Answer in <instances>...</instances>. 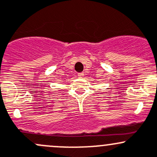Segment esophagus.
<instances>
[{
	"instance_id": "34e87169",
	"label": "esophagus",
	"mask_w": 157,
	"mask_h": 157,
	"mask_svg": "<svg viewBox=\"0 0 157 157\" xmlns=\"http://www.w3.org/2000/svg\"><path fill=\"white\" fill-rule=\"evenodd\" d=\"M78 76L79 78H82L84 76V73L83 72H80V73H78Z\"/></svg>"
}]
</instances>
